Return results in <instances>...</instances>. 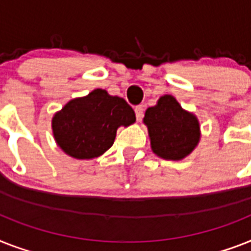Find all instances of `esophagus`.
<instances>
[{
    "mask_svg": "<svg viewBox=\"0 0 251 251\" xmlns=\"http://www.w3.org/2000/svg\"><path fill=\"white\" fill-rule=\"evenodd\" d=\"M135 115H136V120H138V121H142V119H143V116H144L143 105H136Z\"/></svg>",
    "mask_w": 251,
    "mask_h": 251,
    "instance_id": "1",
    "label": "esophagus"
}]
</instances>
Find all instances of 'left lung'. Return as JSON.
Returning a JSON list of instances; mask_svg holds the SVG:
<instances>
[{"label": "left lung", "mask_w": 251, "mask_h": 251, "mask_svg": "<svg viewBox=\"0 0 251 251\" xmlns=\"http://www.w3.org/2000/svg\"><path fill=\"white\" fill-rule=\"evenodd\" d=\"M151 148L164 160L180 161L200 143V122L192 112L183 109L173 95H162L157 104L147 108L143 119Z\"/></svg>", "instance_id": "obj_1"}]
</instances>
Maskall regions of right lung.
Wrapping results in <instances>:
<instances>
[{"label":"right lung","instance_id":"obj_1","mask_svg":"<svg viewBox=\"0 0 251 251\" xmlns=\"http://www.w3.org/2000/svg\"><path fill=\"white\" fill-rule=\"evenodd\" d=\"M134 109L125 99L95 89L75 98L52 116L54 139L66 154L77 160H91L107 152L120 126L135 122Z\"/></svg>","mask_w":251,"mask_h":251}]
</instances>
